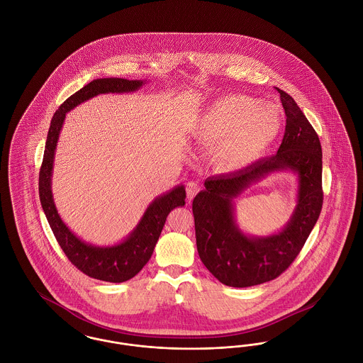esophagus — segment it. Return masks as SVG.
Masks as SVG:
<instances>
[{
	"label": "esophagus",
	"mask_w": 363,
	"mask_h": 363,
	"mask_svg": "<svg viewBox=\"0 0 363 363\" xmlns=\"http://www.w3.org/2000/svg\"><path fill=\"white\" fill-rule=\"evenodd\" d=\"M199 190H200V186L196 184V182H189L188 185H186V194H188V200H193V197L199 193Z\"/></svg>",
	"instance_id": "34e87169"
}]
</instances>
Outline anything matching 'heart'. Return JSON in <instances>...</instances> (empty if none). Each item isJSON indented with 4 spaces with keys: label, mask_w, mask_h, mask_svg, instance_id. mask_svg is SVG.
<instances>
[{
    "label": "heart",
    "mask_w": 363,
    "mask_h": 363,
    "mask_svg": "<svg viewBox=\"0 0 363 363\" xmlns=\"http://www.w3.org/2000/svg\"><path fill=\"white\" fill-rule=\"evenodd\" d=\"M283 128L279 107L245 95H227L208 107L196 122L194 138L216 145L215 159L228 170L252 164L277 141Z\"/></svg>",
    "instance_id": "heart-1"
}]
</instances>
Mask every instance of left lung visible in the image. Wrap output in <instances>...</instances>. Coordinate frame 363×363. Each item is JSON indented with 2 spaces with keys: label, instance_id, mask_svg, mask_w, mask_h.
I'll use <instances>...</instances> for the list:
<instances>
[{
  "label": "left lung",
  "instance_id": "8db88e82",
  "mask_svg": "<svg viewBox=\"0 0 363 363\" xmlns=\"http://www.w3.org/2000/svg\"><path fill=\"white\" fill-rule=\"evenodd\" d=\"M286 132L277 155L259 159L234 173L209 177L193 200L196 245L208 271L230 287L274 280L299 255L323 208V151L320 138L293 98L281 89ZM293 172L298 181L297 206L289 222L269 236L240 230L235 200L269 173Z\"/></svg>",
  "mask_w": 363,
  "mask_h": 363
}]
</instances>
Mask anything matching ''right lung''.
I'll return each instance as SVG.
<instances>
[{
    "label": "right lung",
    "instance_id": "1",
    "mask_svg": "<svg viewBox=\"0 0 363 363\" xmlns=\"http://www.w3.org/2000/svg\"><path fill=\"white\" fill-rule=\"evenodd\" d=\"M147 80H128L120 77L96 79L74 92L54 113L48 133L43 162L39 172V199L52 227L54 237L70 262L89 277L110 283H122L143 269L150 261L163 225L174 208L185 206V186L177 185L155 197L147 207L138 225L121 242L99 246L80 240L61 219L52 191V164L58 138L67 114L76 106L101 94L136 92Z\"/></svg>",
    "mask_w": 363,
    "mask_h": 363
}]
</instances>
